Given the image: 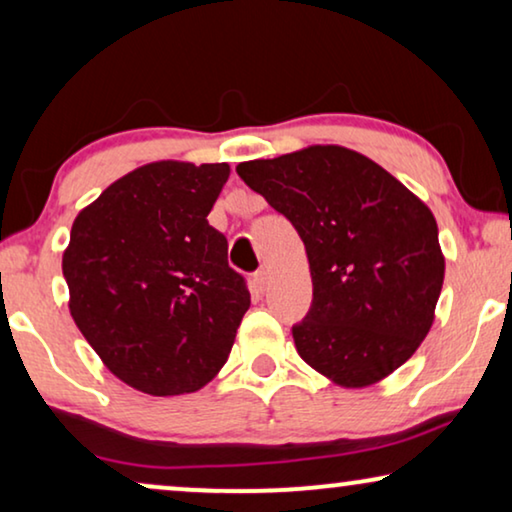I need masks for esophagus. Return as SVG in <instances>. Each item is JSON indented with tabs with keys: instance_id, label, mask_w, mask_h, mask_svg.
<instances>
[{
	"instance_id": "obj_1",
	"label": "esophagus",
	"mask_w": 512,
	"mask_h": 512,
	"mask_svg": "<svg viewBox=\"0 0 512 512\" xmlns=\"http://www.w3.org/2000/svg\"><path fill=\"white\" fill-rule=\"evenodd\" d=\"M251 284H254L256 293H263L265 289H268V272H265V270L254 272V279H251Z\"/></svg>"
}]
</instances>
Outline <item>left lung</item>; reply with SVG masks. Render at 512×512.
<instances>
[{
    "mask_svg": "<svg viewBox=\"0 0 512 512\" xmlns=\"http://www.w3.org/2000/svg\"><path fill=\"white\" fill-rule=\"evenodd\" d=\"M237 174L305 244L312 305L293 324L307 366L366 387L415 354L445 277L431 209L396 177L342 146L249 160Z\"/></svg>",
    "mask_w": 512,
    "mask_h": 512,
    "instance_id": "8db88e82",
    "label": "left lung"
}]
</instances>
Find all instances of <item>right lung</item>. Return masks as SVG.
Segmentation results:
<instances>
[{
  "instance_id": "obj_1",
  "label": "right lung",
  "mask_w": 512,
  "mask_h": 512,
  "mask_svg": "<svg viewBox=\"0 0 512 512\" xmlns=\"http://www.w3.org/2000/svg\"><path fill=\"white\" fill-rule=\"evenodd\" d=\"M230 167L163 160L125 174L76 216L62 275L69 310L118 380L151 396L198 391L249 310L212 212Z\"/></svg>"
}]
</instances>
